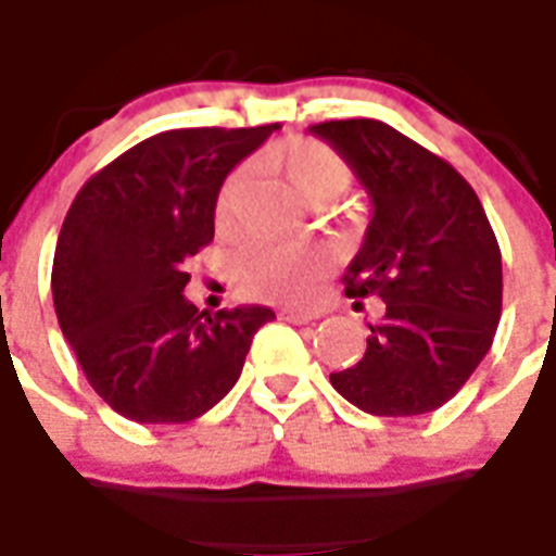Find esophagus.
<instances>
[{
    "instance_id": "1",
    "label": "esophagus",
    "mask_w": 556,
    "mask_h": 556,
    "mask_svg": "<svg viewBox=\"0 0 556 556\" xmlns=\"http://www.w3.org/2000/svg\"><path fill=\"white\" fill-rule=\"evenodd\" d=\"M283 321H290V325H309V321H316V313H307V309L299 307H283L281 309Z\"/></svg>"
}]
</instances>
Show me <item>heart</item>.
<instances>
[{
  "label": "heart",
  "mask_w": 556,
  "mask_h": 556,
  "mask_svg": "<svg viewBox=\"0 0 556 556\" xmlns=\"http://www.w3.org/2000/svg\"><path fill=\"white\" fill-rule=\"evenodd\" d=\"M283 174L290 179L301 200L309 205H325L337 200L351 185V167L337 150L316 139H292L281 150H275ZM247 170H231L217 197V219L229 223L243 188ZM330 269V255L313 243H255L243 249L238 261L240 290L252 299L264 301H301L316 290L318 281Z\"/></svg>",
  "instance_id": "heart-1"
}]
</instances>
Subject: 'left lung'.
I'll return each mask as SVG.
<instances>
[{
  "label": "left lung",
  "instance_id": "left-lung-1",
  "mask_svg": "<svg viewBox=\"0 0 556 556\" xmlns=\"http://www.w3.org/2000/svg\"><path fill=\"white\" fill-rule=\"evenodd\" d=\"M345 159L371 223L345 292L377 295L363 359L333 389L380 417L426 415L470 380L502 316V252L470 182L450 162L374 118L309 127Z\"/></svg>",
  "mask_w": 556,
  "mask_h": 556
}]
</instances>
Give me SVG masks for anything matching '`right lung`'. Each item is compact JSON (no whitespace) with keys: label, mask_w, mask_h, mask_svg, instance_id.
Segmentation results:
<instances>
[{"label":"right lung","mask_w":556,"mask_h":556,"mask_svg":"<svg viewBox=\"0 0 556 556\" xmlns=\"http://www.w3.org/2000/svg\"><path fill=\"white\" fill-rule=\"evenodd\" d=\"M278 124L167 130L98 170L60 229V330L106 406L136 424H188L238 382L269 307L197 309L188 257L214 240L219 185Z\"/></svg>","instance_id":"obj_1"}]
</instances>
